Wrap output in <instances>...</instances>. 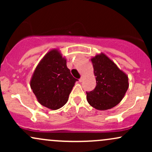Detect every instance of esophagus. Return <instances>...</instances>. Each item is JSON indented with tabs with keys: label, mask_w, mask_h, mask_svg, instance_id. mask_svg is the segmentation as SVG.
Wrapping results in <instances>:
<instances>
[{
	"label": "esophagus",
	"mask_w": 152,
	"mask_h": 152,
	"mask_svg": "<svg viewBox=\"0 0 152 152\" xmlns=\"http://www.w3.org/2000/svg\"><path fill=\"white\" fill-rule=\"evenodd\" d=\"M83 81V76H82L81 77L79 78V81H80V82H82V81Z\"/></svg>",
	"instance_id": "34e87169"
}]
</instances>
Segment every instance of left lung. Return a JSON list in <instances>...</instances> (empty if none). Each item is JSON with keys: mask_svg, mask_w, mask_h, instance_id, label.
<instances>
[{"mask_svg": "<svg viewBox=\"0 0 152 152\" xmlns=\"http://www.w3.org/2000/svg\"><path fill=\"white\" fill-rule=\"evenodd\" d=\"M91 60L96 86L93 91L86 92L87 102L97 110L111 109L124 97L129 88L128 76L104 53Z\"/></svg>", "mask_w": 152, "mask_h": 152, "instance_id": "1", "label": "left lung"}]
</instances>
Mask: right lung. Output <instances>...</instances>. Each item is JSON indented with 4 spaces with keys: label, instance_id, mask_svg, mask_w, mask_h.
Segmentation results:
<instances>
[{
    "label": "right lung",
    "instance_id": "right-lung-1",
    "mask_svg": "<svg viewBox=\"0 0 152 152\" xmlns=\"http://www.w3.org/2000/svg\"><path fill=\"white\" fill-rule=\"evenodd\" d=\"M76 81L67 68L66 59L58 49H52L36 66L30 85L41 105L56 110L68 102Z\"/></svg>",
    "mask_w": 152,
    "mask_h": 152
}]
</instances>
